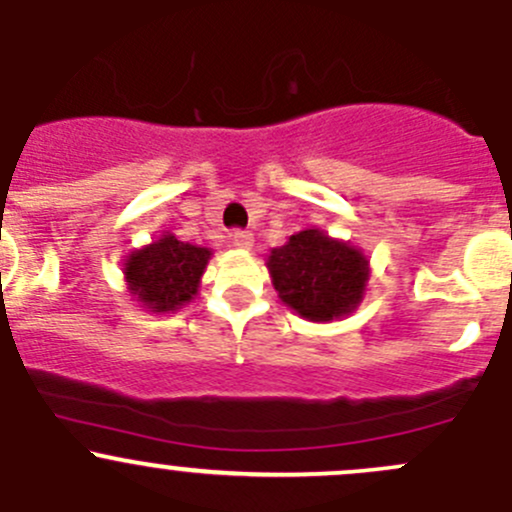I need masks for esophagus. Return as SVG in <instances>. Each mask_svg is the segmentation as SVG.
Masks as SVG:
<instances>
[{
    "label": "esophagus",
    "instance_id": "esophagus-1",
    "mask_svg": "<svg viewBox=\"0 0 512 512\" xmlns=\"http://www.w3.org/2000/svg\"><path fill=\"white\" fill-rule=\"evenodd\" d=\"M230 240H232V245L240 247V250H250V247H252V232L232 230L230 232Z\"/></svg>",
    "mask_w": 512,
    "mask_h": 512
}]
</instances>
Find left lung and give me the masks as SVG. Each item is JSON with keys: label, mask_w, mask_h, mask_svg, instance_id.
<instances>
[{"label": "left lung", "mask_w": 512, "mask_h": 512, "mask_svg": "<svg viewBox=\"0 0 512 512\" xmlns=\"http://www.w3.org/2000/svg\"><path fill=\"white\" fill-rule=\"evenodd\" d=\"M272 285L289 309L309 322H332L359 307L369 282V260L354 245L302 230L267 257Z\"/></svg>", "instance_id": "left-lung-1"}]
</instances>
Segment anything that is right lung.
I'll use <instances>...</instances> for the list:
<instances>
[{
    "label": "right lung",
    "mask_w": 512,
    "mask_h": 512,
    "mask_svg": "<svg viewBox=\"0 0 512 512\" xmlns=\"http://www.w3.org/2000/svg\"><path fill=\"white\" fill-rule=\"evenodd\" d=\"M210 255L213 252L208 247L180 242L168 232L126 257L123 275L128 292L141 302V307H146V312H175L198 294Z\"/></svg>",
    "instance_id": "add662e5"
}]
</instances>
